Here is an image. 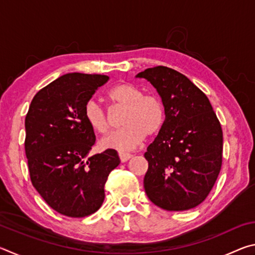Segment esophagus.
Returning a JSON list of instances; mask_svg holds the SVG:
<instances>
[{
	"label": "esophagus",
	"instance_id": "1",
	"mask_svg": "<svg viewBox=\"0 0 255 255\" xmlns=\"http://www.w3.org/2000/svg\"><path fill=\"white\" fill-rule=\"evenodd\" d=\"M131 156H132V155L129 154V153H123V152L119 153V158H120V161H122V163L127 162L129 158H131Z\"/></svg>",
	"mask_w": 255,
	"mask_h": 255
}]
</instances>
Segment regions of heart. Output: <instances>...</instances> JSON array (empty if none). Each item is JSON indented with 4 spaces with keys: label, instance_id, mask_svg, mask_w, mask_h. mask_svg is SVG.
<instances>
[{
    "label": "heart",
    "instance_id": "1",
    "mask_svg": "<svg viewBox=\"0 0 255 255\" xmlns=\"http://www.w3.org/2000/svg\"><path fill=\"white\" fill-rule=\"evenodd\" d=\"M117 106L126 107L123 117L124 128L112 131L100 141L102 148L128 152L136 148L146 135L159 131L164 124V108L161 100L154 96H144L143 90L130 83H123L108 93ZM86 123L94 131L106 133L109 130V118L105 109L96 101H89L84 108Z\"/></svg>",
    "mask_w": 255,
    "mask_h": 255
}]
</instances>
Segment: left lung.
I'll return each mask as SVG.
<instances>
[{
    "label": "left lung",
    "instance_id": "obj_1",
    "mask_svg": "<svg viewBox=\"0 0 255 255\" xmlns=\"http://www.w3.org/2000/svg\"><path fill=\"white\" fill-rule=\"evenodd\" d=\"M161 97L165 120L147 147L145 192L170 211L195 208L209 195L222 167L223 131L208 98L187 76L165 66L138 73Z\"/></svg>",
    "mask_w": 255,
    "mask_h": 255
}]
</instances>
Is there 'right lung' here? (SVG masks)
<instances>
[{"label":"right lung","instance_id":"add662e5","mask_svg":"<svg viewBox=\"0 0 255 255\" xmlns=\"http://www.w3.org/2000/svg\"><path fill=\"white\" fill-rule=\"evenodd\" d=\"M109 76L68 73L33 97L25 116L24 148L34 189L57 213L81 218L100 208L103 187L119 165L115 149L89 156L96 141L85 105Z\"/></svg>","mask_w":255,"mask_h":255}]
</instances>
